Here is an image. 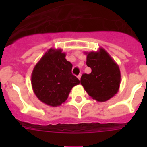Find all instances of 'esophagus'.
I'll list each match as a JSON object with an SVG mask.
<instances>
[{
    "label": "esophagus",
    "mask_w": 147,
    "mask_h": 147,
    "mask_svg": "<svg viewBox=\"0 0 147 147\" xmlns=\"http://www.w3.org/2000/svg\"><path fill=\"white\" fill-rule=\"evenodd\" d=\"M77 77H78V79H79V80H80V79H81V74H79V75H78V76H77Z\"/></svg>",
    "instance_id": "34e87169"
}]
</instances>
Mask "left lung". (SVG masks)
I'll use <instances>...</instances> for the list:
<instances>
[{
	"label": "left lung",
	"mask_w": 147,
	"mask_h": 147,
	"mask_svg": "<svg viewBox=\"0 0 147 147\" xmlns=\"http://www.w3.org/2000/svg\"><path fill=\"white\" fill-rule=\"evenodd\" d=\"M86 64L92 69L90 74H83L81 77L82 85L89 96L104 102L117 93L121 84V71L118 65L103 48L97 52L84 53Z\"/></svg>",
	"instance_id": "left-lung-1"
}]
</instances>
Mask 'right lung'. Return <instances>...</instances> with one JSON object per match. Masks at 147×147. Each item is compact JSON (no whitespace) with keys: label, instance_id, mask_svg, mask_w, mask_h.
Masks as SVG:
<instances>
[{"label":"right lung","instance_id":"1","mask_svg":"<svg viewBox=\"0 0 147 147\" xmlns=\"http://www.w3.org/2000/svg\"><path fill=\"white\" fill-rule=\"evenodd\" d=\"M61 49L51 48L36 64L31 75L33 92L40 101L57 107L67 100L80 81L71 74L72 64Z\"/></svg>","mask_w":147,"mask_h":147}]
</instances>
